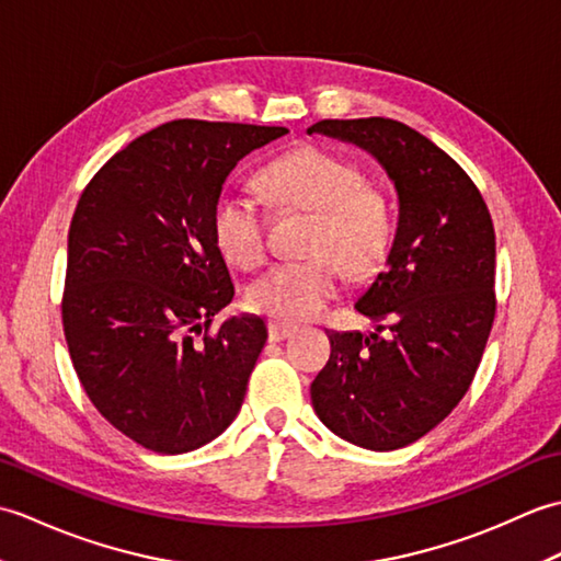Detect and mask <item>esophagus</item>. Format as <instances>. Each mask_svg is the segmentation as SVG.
I'll return each instance as SVG.
<instances>
[{
	"label": "esophagus",
	"mask_w": 561,
	"mask_h": 561,
	"mask_svg": "<svg viewBox=\"0 0 561 561\" xmlns=\"http://www.w3.org/2000/svg\"><path fill=\"white\" fill-rule=\"evenodd\" d=\"M296 330H299V328L291 325V323H282V320H270V323H267V335H270L272 342L287 340V337L294 335Z\"/></svg>",
	"instance_id": "34e87169"
}]
</instances>
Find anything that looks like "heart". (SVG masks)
Listing matches in <instances>:
<instances>
[{
	"instance_id": "heart-1",
	"label": "heart",
	"mask_w": 561,
	"mask_h": 561,
	"mask_svg": "<svg viewBox=\"0 0 561 561\" xmlns=\"http://www.w3.org/2000/svg\"><path fill=\"white\" fill-rule=\"evenodd\" d=\"M260 187L279 209L316 211L308 236L313 257L282 262L248 287V304L279 320H308L342 287V270L359 279L374 272L390 243L383 195L364 183L347 159L320 147H299L267 163ZM211 231L233 265L257 267L267 253L265 217L243 190L226 187L211 209Z\"/></svg>"
}]
</instances>
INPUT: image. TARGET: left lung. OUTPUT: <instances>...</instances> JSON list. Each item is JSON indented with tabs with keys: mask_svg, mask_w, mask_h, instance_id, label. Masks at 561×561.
<instances>
[{
	"mask_svg": "<svg viewBox=\"0 0 561 561\" xmlns=\"http://www.w3.org/2000/svg\"><path fill=\"white\" fill-rule=\"evenodd\" d=\"M313 133L371 153L396 185L398 226L383 272L354 304L376 332H330L311 402L332 434L396 450L446 420L482 362L496 313L492 217L470 175L408 125L320 121Z\"/></svg>",
	"mask_w": 561,
	"mask_h": 561,
	"instance_id": "1",
	"label": "left lung"
}]
</instances>
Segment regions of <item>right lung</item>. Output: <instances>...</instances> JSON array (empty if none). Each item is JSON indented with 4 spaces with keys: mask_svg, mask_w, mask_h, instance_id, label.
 I'll return each instance as SVG.
<instances>
[{
    "mask_svg": "<svg viewBox=\"0 0 561 561\" xmlns=\"http://www.w3.org/2000/svg\"><path fill=\"white\" fill-rule=\"evenodd\" d=\"M287 127L173 121L103 165L79 197L67 241L62 323L89 400L153 453H187L241 412L265 320H224L233 299L211 209L250 151Z\"/></svg>",
    "mask_w": 561,
    "mask_h": 561,
    "instance_id": "add662e5",
    "label": "right lung"
}]
</instances>
